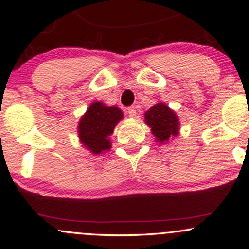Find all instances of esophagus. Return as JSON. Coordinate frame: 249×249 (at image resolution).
Masks as SVG:
<instances>
[{
  "label": "esophagus",
  "mask_w": 249,
  "mask_h": 249,
  "mask_svg": "<svg viewBox=\"0 0 249 249\" xmlns=\"http://www.w3.org/2000/svg\"><path fill=\"white\" fill-rule=\"evenodd\" d=\"M127 113L129 114V117L134 118L135 115H136V108H135V107H129L127 108Z\"/></svg>",
  "instance_id": "esophagus-1"
}]
</instances>
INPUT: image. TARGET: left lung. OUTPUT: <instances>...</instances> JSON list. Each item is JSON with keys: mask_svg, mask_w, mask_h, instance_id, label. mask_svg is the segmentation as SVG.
Instances as JSON below:
<instances>
[{"mask_svg": "<svg viewBox=\"0 0 249 249\" xmlns=\"http://www.w3.org/2000/svg\"><path fill=\"white\" fill-rule=\"evenodd\" d=\"M145 124L151 128V132L159 144H166L179 135L180 121L176 112L164 102H159L144 113Z\"/></svg>", "mask_w": 249, "mask_h": 249, "instance_id": "obj_1", "label": "left lung"}]
</instances>
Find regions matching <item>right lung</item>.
<instances>
[{"label": "right lung", "mask_w": 249, "mask_h": 249, "mask_svg": "<svg viewBox=\"0 0 249 249\" xmlns=\"http://www.w3.org/2000/svg\"><path fill=\"white\" fill-rule=\"evenodd\" d=\"M122 118L124 113L115 105L107 107L103 102H93L78 122L80 144L94 155L110 151L112 146L110 136Z\"/></svg>", "instance_id": "right-lung-1"}]
</instances>
